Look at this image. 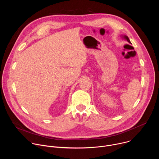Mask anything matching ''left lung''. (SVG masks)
<instances>
[{
	"instance_id": "8db88e82",
	"label": "left lung",
	"mask_w": 159,
	"mask_h": 159,
	"mask_svg": "<svg viewBox=\"0 0 159 159\" xmlns=\"http://www.w3.org/2000/svg\"><path fill=\"white\" fill-rule=\"evenodd\" d=\"M124 38H125V39H126L129 43H131V42H130V41H129V38H128V36H124Z\"/></svg>"
}]
</instances>
